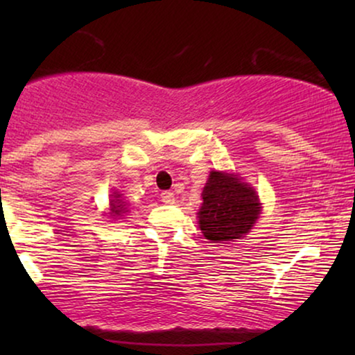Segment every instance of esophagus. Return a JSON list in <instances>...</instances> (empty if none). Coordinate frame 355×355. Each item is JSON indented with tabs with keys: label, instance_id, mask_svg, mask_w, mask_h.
<instances>
[{
	"label": "esophagus",
	"instance_id": "esophagus-1",
	"mask_svg": "<svg viewBox=\"0 0 355 355\" xmlns=\"http://www.w3.org/2000/svg\"><path fill=\"white\" fill-rule=\"evenodd\" d=\"M174 200H176V198H174V193L173 192H162V202L163 203H166V205H171V203H174Z\"/></svg>",
	"mask_w": 355,
	"mask_h": 355
}]
</instances>
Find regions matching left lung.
I'll use <instances>...</instances> for the list:
<instances>
[{
  "label": "left lung",
  "mask_w": 355,
  "mask_h": 355,
  "mask_svg": "<svg viewBox=\"0 0 355 355\" xmlns=\"http://www.w3.org/2000/svg\"><path fill=\"white\" fill-rule=\"evenodd\" d=\"M198 226L205 239L226 244L244 237L259 220L261 203L255 189L237 174L211 171L202 192Z\"/></svg>",
  "instance_id": "8db88e82"
}]
</instances>
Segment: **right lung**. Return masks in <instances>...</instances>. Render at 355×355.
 <instances>
[{
    "label": "right lung",
    "instance_id": "obj_1",
    "mask_svg": "<svg viewBox=\"0 0 355 355\" xmlns=\"http://www.w3.org/2000/svg\"><path fill=\"white\" fill-rule=\"evenodd\" d=\"M125 207H128V203L121 198V193L113 192V196H111V202H110V216H114V218L121 216L123 213L128 211V208Z\"/></svg>",
    "mask_w": 355,
    "mask_h": 355
}]
</instances>
